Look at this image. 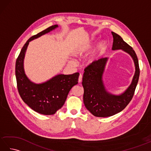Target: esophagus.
<instances>
[{"label":"esophagus","instance_id":"1","mask_svg":"<svg viewBox=\"0 0 151 151\" xmlns=\"http://www.w3.org/2000/svg\"><path fill=\"white\" fill-rule=\"evenodd\" d=\"M82 81V76L81 75H80L78 77V82L81 83Z\"/></svg>","mask_w":151,"mask_h":151}]
</instances>
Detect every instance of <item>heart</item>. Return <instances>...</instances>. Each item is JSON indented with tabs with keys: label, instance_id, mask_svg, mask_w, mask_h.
Masks as SVG:
<instances>
[{
	"label": "heart",
	"instance_id": "heart-1",
	"mask_svg": "<svg viewBox=\"0 0 151 151\" xmlns=\"http://www.w3.org/2000/svg\"><path fill=\"white\" fill-rule=\"evenodd\" d=\"M105 48H106V45L104 43L102 42L99 44L97 52L91 54V55H90L86 58V64H87V65H91V64L96 62V61L98 60L99 56H100L101 53L103 52V50H104ZM88 49L89 48L86 46H78L77 47H76L75 49L73 50L72 54L74 56H76V57L81 56L83 54L85 53L86 52H87L88 50ZM69 63L70 65H73L74 64H75V62H74L73 60H69Z\"/></svg>",
	"mask_w": 151,
	"mask_h": 151
}]
</instances>
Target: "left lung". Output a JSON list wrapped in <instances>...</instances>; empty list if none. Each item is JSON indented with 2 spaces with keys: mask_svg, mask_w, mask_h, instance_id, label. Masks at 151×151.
<instances>
[{
  "mask_svg": "<svg viewBox=\"0 0 151 151\" xmlns=\"http://www.w3.org/2000/svg\"><path fill=\"white\" fill-rule=\"evenodd\" d=\"M114 42L112 50H120L132 57L135 65V73L132 82L128 88L120 95H114L107 91L104 84L103 74L108 58H102L88 65L84 69L82 78L84 88V103L86 108L96 117L112 116L121 111L132 100L139 76L138 59L135 51L122 37L111 32Z\"/></svg>",
  "mask_w": 151,
  "mask_h": 151,
  "instance_id": "obj_1",
  "label": "left lung"
}]
</instances>
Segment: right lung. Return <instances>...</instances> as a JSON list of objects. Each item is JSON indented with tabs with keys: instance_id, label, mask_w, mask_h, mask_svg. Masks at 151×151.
I'll list each match as a JSON object with an SVG mask.
<instances>
[{
	"instance_id": "obj_1",
	"label": "right lung",
	"mask_w": 151,
	"mask_h": 151,
	"mask_svg": "<svg viewBox=\"0 0 151 151\" xmlns=\"http://www.w3.org/2000/svg\"><path fill=\"white\" fill-rule=\"evenodd\" d=\"M58 27V24L53 25L31 37L22 48L15 63V76L19 95L28 106L43 115L55 114L65 103L70 89L78 84V73L73 75L59 74L40 84L32 82L25 74L24 59L28 44Z\"/></svg>"
}]
</instances>
